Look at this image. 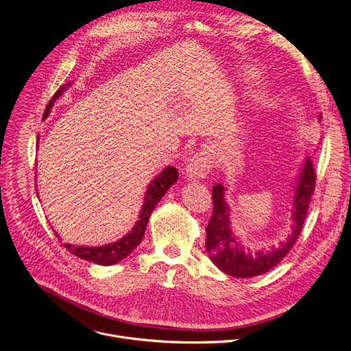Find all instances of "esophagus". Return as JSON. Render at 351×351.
Segmentation results:
<instances>
[{
  "instance_id": "34e87169",
  "label": "esophagus",
  "mask_w": 351,
  "mask_h": 351,
  "mask_svg": "<svg viewBox=\"0 0 351 351\" xmlns=\"http://www.w3.org/2000/svg\"><path fill=\"white\" fill-rule=\"evenodd\" d=\"M213 166L212 156L208 152H199L191 159L189 165L185 169L186 177L191 180H199L206 177Z\"/></svg>"
}]
</instances>
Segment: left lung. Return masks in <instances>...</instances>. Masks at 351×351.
<instances>
[{"label":"left lung","instance_id":"obj_1","mask_svg":"<svg viewBox=\"0 0 351 351\" xmlns=\"http://www.w3.org/2000/svg\"><path fill=\"white\" fill-rule=\"evenodd\" d=\"M321 119V117H319ZM315 171L309 156L297 177L291 206L293 226L285 243L270 250L251 251L245 248L230 228V208L224 201L226 188L217 184L212 189L213 213L206 227V251L210 261L226 275L232 278H252L275 267L293 248L306 217L311 197L315 189Z\"/></svg>","mask_w":351,"mask_h":351}]
</instances>
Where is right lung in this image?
Returning <instances> with one entry per match:
<instances>
[{"label":"right lung","instance_id":"obj_1","mask_svg":"<svg viewBox=\"0 0 351 351\" xmlns=\"http://www.w3.org/2000/svg\"><path fill=\"white\" fill-rule=\"evenodd\" d=\"M66 86H69V84L60 86V89L54 93L53 99L50 100V103L46 107L45 119H47L54 100H57V97H60L66 90ZM177 178H178L177 169L166 167L158 177H156L147 185L143 206L139 213V220L136 221V224L134 226V228L128 232V234H125L119 241L107 244V245H100V247H84V245L76 247V245H71V244H64V247L68 250V252L73 254L75 256L89 261L92 263H97V265H103V266L119 263L120 261L127 258L139 245V243L143 239L150 213L153 212L156 205L160 202V199L163 198L167 189L177 181ZM56 236H57V232H56Z\"/></svg>","mask_w":351,"mask_h":351}]
</instances>
